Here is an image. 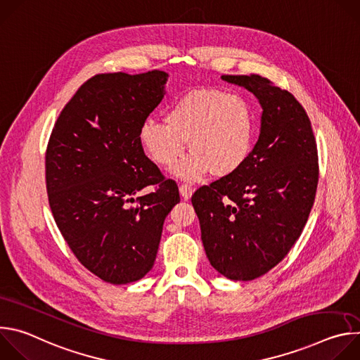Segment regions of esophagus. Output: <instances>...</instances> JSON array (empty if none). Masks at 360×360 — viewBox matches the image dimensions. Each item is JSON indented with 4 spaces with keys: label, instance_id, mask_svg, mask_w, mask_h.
Returning a JSON list of instances; mask_svg holds the SVG:
<instances>
[{
    "label": "esophagus",
    "instance_id": "esophagus-1",
    "mask_svg": "<svg viewBox=\"0 0 360 360\" xmlns=\"http://www.w3.org/2000/svg\"><path fill=\"white\" fill-rule=\"evenodd\" d=\"M179 193H181V198H182V199L188 200V199H191V196H192V193H193V188H192L191 185L184 184V185L179 186Z\"/></svg>",
    "mask_w": 360,
    "mask_h": 360
}]
</instances>
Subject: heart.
Listing matches in <instances>:
<instances>
[{
	"instance_id": "1",
	"label": "heart",
	"mask_w": 360,
	"mask_h": 360,
	"mask_svg": "<svg viewBox=\"0 0 360 360\" xmlns=\"http://www.w3.org/2000/svg\"><path fill=\"white\" fill-rule=\"evenodd\" d=\"M255 115L249 101L236 92L217 88L192 89L169 105L164 121L146 120L139 143L149 158L164 168L191 155L175 169L185 181H198L208 172L218 178L238 172L250 155Z\"/></svg>"
}]
</instances>
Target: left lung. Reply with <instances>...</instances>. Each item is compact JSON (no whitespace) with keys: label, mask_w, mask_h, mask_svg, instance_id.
Listing matches in <instances>:
<instances>
[{"label":"left lung","mask_w":360,"mask_h":360,"mask_svg":"<svg viewBox=\"0 0 360 360\" xmlns=\"http://www.w3.org/2000/svg\"><path fill=\"white\" fill-rule=\"evenodd\" d=\"M262 107L261 131L243 167L192 195L211 265L232 281L275 268L300 236L316 195L319 167L312 125L286 89L261 75H222Z\"/></svg>","instance_id":"obj_1"}]
</instances>
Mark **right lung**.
<instances>
[{
  "instance_id": "obj_1",
  "label": "right lung",
  "mask_w": 360,
  "mask_h": 360,
  "mask_svg": "<svg viewBox=\"0 0 360 360\" xmlns=\"http://www.w3.org/2000/svg\"><path fill=\"white\" fill-rule=\"evenodd\" d=\"M168 74H99L60 114L45 155L56 224L77 259L114 285L142 279L155 264L178 186L143 153L139 129L165 95ZM158 189L137 196L145 186Z\"/></svg>"
}]
</instances>
